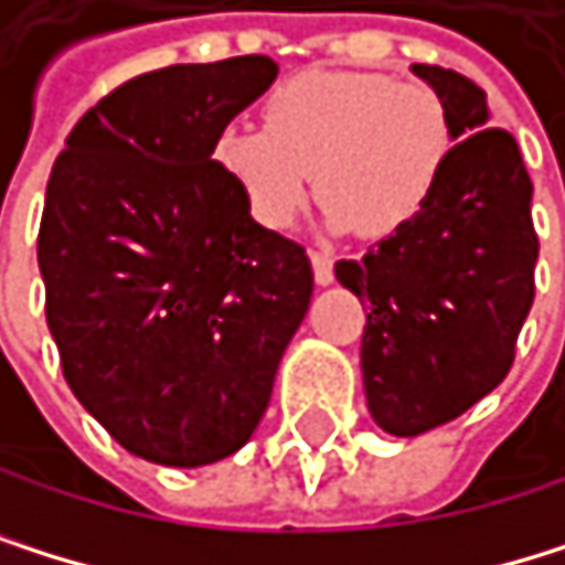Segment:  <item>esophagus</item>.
Wrapping results in <instances>:
<instances>
[{
  "label": "esophagus",
  "instance_id": "esophagus-1",
  "mask_svg": "<svg viewBox=\"0 0 565 565\" xmlns=\"http://www.w3.org/2000/svg\"><path fill=\"white\" fill-rule=\"evenodd\" d=\"M313 279H317V286H330L333 282V256L330 252H313Z\"/></svg>",
  "mask_w": 565,
  "mask_h": 565
}]
</instances>
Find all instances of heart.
<instances>
[{"label": "heart", "instance_id": "b5f03b06", "mask_svg": "<svg viewBox=\"0 0 565 565\" xmlns=\"http://www.w3.org/2000/svg\"><path fill=\"white\" fill-rule=\"evenodd\" d=\"M266 127H225L215 161L263 228H286L309 194L333 228L384 238L431 202L448 161L445 104L420 83L381 73L306 70L263 107Z\"/></svg>", "mask_w": 565, "mask_h": 565}]
</instances>
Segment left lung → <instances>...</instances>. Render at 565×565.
<instances>
[{"instance_id":"1","label":"left lung","mask_w":565,"mask_h":565,"mask_svg":"<svg viewBox=\"0 0 565 565\" xmlns=\"http://www.w3.org/2000/svg\"><path fill=\"white\" fill-rule=\"evenodd\" d=\"M438 94L451 151L431 202L337 279L366 309L363 394L394 438L448 425L509 374L535 296L540 238L532 181L509 130L489 127L486 90L455 70L414 63Z\"/></svg>"}]
</instances>
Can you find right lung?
Segmentation results:
<instances>
[{"label": "right lung", "mask_w": 565, "mask_h": 565, "mask_svg": "<svg viewBox=\"0 0 565 565\" xmlns=\"http://www.w3.org/2000/svg\"><path fill=\"white\" fill-rule=\"evenodd\" d=\"M269 56L127 79L76 120L40 222L46 323L73 397L130 455H235L273 397L313 269L248 215L218 134L276 79Z\"/></svg>", "instance_id": "1"}]
</instances>
